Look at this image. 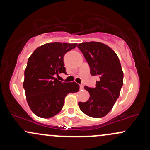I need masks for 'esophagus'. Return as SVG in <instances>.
<instances>
[{"mask_svg": "<svg viewBox=\"0 0 150 150\" xmlns=\"http://www.w3.org/2000/svg\"><path fill=\"white\" fill-rule=\"evenodd\" d=\"M83 88H84L83 85H80V89H83Z\"/></svg>", "mask_w": 150, "mask_h": 150, "instance_id": "1", "label": "esophagus"}]
</instances>
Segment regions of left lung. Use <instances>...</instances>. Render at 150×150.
Listing matches in <instances>:
<instances>
[{"label": "left lung", "mask_w": 150, "mask_h": 150, "mask_svg": "<svg viewBox=\"0 0 150 150\" xmlns=\"http://www.w3.org/2000/svg\"><path fill=\"white\" fill-rule=\"evenodd\" d=\"M78 47L89 64L91 75L99 78L96 88L85 86L90 98L78 105L85 114L102 118L112 109L120 94L124 78L120 61L112 49L100 42H84Z\"/></svg>", "instance_id": "1"}]
</instances>
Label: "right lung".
<instances>
[{
	"label": "right lung",
	"instance_id": "1",
	"mask_svg": "<svg viewBox=\"0 0 150 150\" xmlns=\"http://www.w3.org/2000/svg\"><path fill=\"white\" fill-rule=\"evenodd\" d=\"M77 44L47 43L34 50L28 59L23 87L32 112L44 119L53 117L62 110L65 96L79 91L75 82L63 83L54 78L66 73L63 57Z\"/></svg>",
	"mask_w": 150,
	"mask_h": 150
}]
</instances>
